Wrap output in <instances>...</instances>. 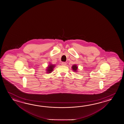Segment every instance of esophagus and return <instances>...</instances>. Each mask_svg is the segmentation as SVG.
I'll return each mask as SVG.
<instances>
[{
  "label": "esophagus",
  "instance_id": "esophagus-1",
  "mask_svg": "<svg viewBox=\"0 0 124 124\" xmlns=\"http://www.w3.org/2000/svg\"><path fill=\"white\" fill-rule=\"evenodd\" d=\"M66 63L65 62H62V66H66Z\"/></svg>",
  "mask_w": 124,
  "mask_h": 124
}]
</instances>
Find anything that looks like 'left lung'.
I'll list each match as a JSON object with an SVG mask.
<instances>
[{"mask_svg": "<svg viewBox=\"0 0 124 124\" xmlns=\"http://www.w3.org/2000/svg\"><path fill=\"white\" fill-rule=\"evenodd\" d=\"M78 68V67L76 65H74L73 66H72V70H74V72H77Z\"/></svg>", "mask_w": 124, "mask_h": 124, "instance_id": "obj_1", "label": "left lung"}]
</instances>
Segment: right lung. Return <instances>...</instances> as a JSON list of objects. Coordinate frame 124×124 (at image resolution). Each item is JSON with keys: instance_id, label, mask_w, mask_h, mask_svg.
<instances>
[{"instance_id": "right-lung-1", "label": "right lung", "mask_w": 124, "mask_h": 124, "mask_svg": "<svg viewBox=\"0 0 124 124\" xmlns=\"http://www.w3.org/2000/svg\"><path fill=\"white\" fill-rule=\"evenodd\" d=\"M54 67H55V65H53L52 64H50L47 67V69L46 70V73H49V74L51 73V72L53 71V70H54Z\"/></svg>"}]
</instances>
